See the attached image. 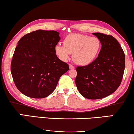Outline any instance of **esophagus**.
<instances>
[{"label": "esophagus", "instance_id": "1", "mask_svg": "<svg viewBox=\"0 0 134 134\" xmlns=\"http://www.w3.org/2000/svg\"><path fill=\"white\" fill-rule=\"evenodd\" d=\"M69 69H74V66H73L72 65H71V64H69Z\"/></svg>", "mask_w": 134, "mask_h": 134}]
</instances>
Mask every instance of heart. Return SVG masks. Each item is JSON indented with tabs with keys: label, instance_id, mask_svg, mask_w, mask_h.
I'll list each match as a JSON object with an SVG mask.
<instances>
[{
	"label": "heart",
	"instance_id": "obj_1",
	"mask_svg": "<svg viewBox=\"0 0 134 134\" xmlns=\"http://www.w3.org/2000/svg\"><path fill=\"white\" fill-rule=\"evenodd\" d=\"M63 45L57 44L55 53L60 60L66 61L69 54L79 65L86 66L92 63L101 49V42L97 37H91L81 34H71L64 38Z\"/></svg>",
	"mask_w": 134,
	"mask_h": 134
}]
</instances>
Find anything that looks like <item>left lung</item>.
Wrapping results in <instances>:
<instances>
[{
    "label": "left lung",
    "mask_w": 134,
    "mask_h": 134,
    "mask_svg": "<svg viewBox=\"0 0 134 134\" xmlns=\"http://www.w3.org/2000/svg\"><path fill=\"white\" fill-rule=\"evenodd\" d=\"M93 34L101 42V49L92 63L76 68V85L83 97L99 99L112 94L120 85L125 68V55L113 36L101 33Z\"/></svg>",
    "instance_id": "1"
}]
</instances>
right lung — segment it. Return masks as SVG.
Instances as JSON below:
<instances>
[{
  "label": "right lung",
  "mask_w": 134,
  "mask_h": 134,
  "mask_svg": "<svg viewBox=\"0 0 134 134\" xmlns=\"http://www.w3.org/2000/svg\"><path fill=\"white\" fill-rule=\"evenodd\" d=\"M59 33L38 30L23 36L16 47L11 72L17 88L25 96L44 98L50 95L69 65L55 53Z\"/></svg>",
  "instance_id": "obj_1"
}]
</instances>
